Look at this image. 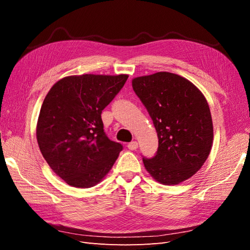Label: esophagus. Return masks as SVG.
I'll use <instances>...</instances> for the list:
<instances>
[{
    "label": "esophagus",
    "instance_id": "esophagus-1",
    "mask_svg": "<svg viewBox=\"0 0 250 250\" xmlns=\"http://www.w3.org/2000/svg\"><path fill=\"white\" fill-rule=\"evenodd\" d=\"M137 147H139V144H137V142H135V141L131 142V143H129V144H128V148H129L130 150H135Z\"/></svg>",
    "mask_w": 250,
    "mask_h": 250
}]
</instances>
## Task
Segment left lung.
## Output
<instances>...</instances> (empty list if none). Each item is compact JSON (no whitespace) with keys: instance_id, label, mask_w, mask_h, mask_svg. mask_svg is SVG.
<instances>
[{"instance_id":"left-lung-1","label":"left lung","mask_w":250,"mask_h":250,"mask_svg":"<svg viewBox=\"0 0 250 250\" xmlns=\"http://www.w3.org/2000/svg\"><path fill=\"white\" fill-rule=\"evenodd\" d=\"M132 87L155 125L159 147L155 157L143 158L157 182L177 185L199 171L213 145L209 106L200 90L168 72L136 77Z\"/></svg>"}]
</instances>
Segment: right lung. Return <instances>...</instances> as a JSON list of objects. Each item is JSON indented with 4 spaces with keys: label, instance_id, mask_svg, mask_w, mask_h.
Masks as SVG:
<instances>
[{
    "label": "right lung",
    "instance_id": "add662e5",
    "mask_svg": "<svg viewBox=\"0 0 250 250\" xmlns=\"http://www.w3.org/2000/svg\"><path fill=\"white\" fill-rule=\"evenodd\" d=\"M128 75L67 76L51 87L41 107L36 139L46 162L76 188L99 184L122 150L104 132L101 114Z\"/></svg>",
    "mask_w": 250,
    "mask_h": 250
}]
</instances>
